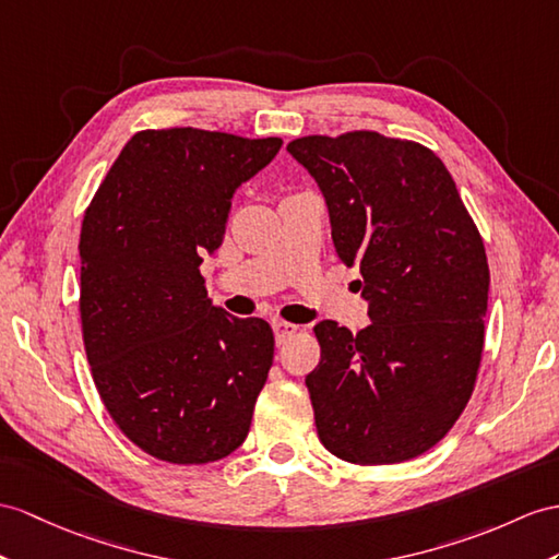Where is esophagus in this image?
<instances>
[{"label":"esophagus","mask_w":559,"mask_h":559,"mask_svg":"<svg viewBox=\"0 0 559 559\" xmlns=\"http://www.w3.org/2000/svg\"><path fill=\"white\" fill-rule=\"evenodd\" d=\"M272 330H275V338L277 344H284L292 334L298 332V324H292V322H284V320H277L272 322Z\"/></svg>","instance_id":"1"}]
</instances>
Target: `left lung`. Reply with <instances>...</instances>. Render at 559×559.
I'll return each instance as SVG.
<instances>
[{"label":"left lung","mask_w":559,"mask_h":559,"mask_svg":"<svg viewBox=\"0 0 559 559\" xmlns=\"http://www.w3.org/2000/svg\"><path fill=\"white\" fill-rule=\"evenodd\" d=\"M326 199L332 239L370 324H316L306 377L322 445L360 467L413 460L465 411L479 374L488 301L484 239L451 173L425 144L372 130L287 144Z\"/></svg>","instance_id":"1"}]
</instances>
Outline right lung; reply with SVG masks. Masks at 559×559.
<instances>
[{
	"label": "right lung",
	"instance_id": "right-lung-1",
	"mask_svg": "<svg viewBox=\"0 0 559 559\" xmlns=\"http://www.w3.org/2000/svg\"><path fill=\"white\" fill-rule=\"evenodd\" d=\"M199 128L140 130L94 192L80 229V324L94 386L156 460L206 465L251 427L275 336L211 306L199 265L221 249L233 197L280 152Z\"/></svg>",
	"mask_w": 559,
	"mask_h": 559
}]
</instances>
